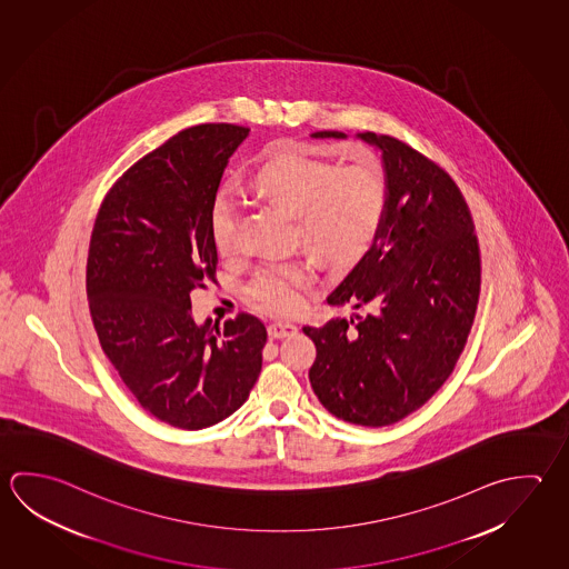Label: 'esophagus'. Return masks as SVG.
<instances>
[{
	"label": "esophagus",
	"instance_id": "esophagus-1",
	"mask_svg": "<svg viewBox=\"0 0 569 569\" xmlns=\"http://www.w3.org/2000/svg\"><path fill=\"white\" fill-rule=\"evenodd\" d=\"M297 327L292 322H272L269 325V337L270 339H284V337H292L297 335Z\"/></svg>",
	"mask_w": 569,
	"mask_h": 569
}]
</instances>
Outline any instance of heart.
<instances>
[{
  "label": "heart",
  "mask_w": 569,
  "mask_h": 569,
  "mask_svg": "<svg viewBox=\"0 0 569 569\" xmlns=\"http://www.w3.org/2000/svg\"><path fill=\"white\" fill-rule=\"evenodd\" d=\"M260 197L295 214L300 242L331 267H351L365 257L381 230L387 178L372 160L339 166L299 146L274 148L252 178ZM238 204L220 192L210 210V232L222 257L238 250ZM312 270L302 260L269 262L248 284L252 307L267 312L300 309Z\"/></svg>",
  "instance_id": "b5f03b06"
}]
</instances>
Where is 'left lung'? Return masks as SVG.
<instances>
[{
  "mask_svg": "<svg viewBox=\"0 0 569 569\" xmlns=\"http://www.w3.org/2000/svg\"><path fill=\"white\" fill-rule=\"evenodd\" d=\"M355 138L381 154L387 210L372 247L327 297L359 312L302 331L317 345L309 379L322 407L342 421L382 427L427 403L453 371L476 319L481 264L453 180L391 136Z\"/></svg>",
  "mask_w": 569,
  "mask_h": 569,
  "instance_id": "1",
  "label": "left lung"
}]
</instances>
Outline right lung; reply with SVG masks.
I'll use <instances>...</instances> for the list:
<instances>
[{
  "label": "right lung",
  "mask_w": 569,
  "mask_h": 569,
  "mask_svg": "<svg viewBox=\"0 0 569 569\" xmlns=\"http://www.w3.org/2000/svg\"><path fill=\"white\" fill-rule=\"evenodd\" d=\"M248 132L200 124L172 136L116 182L90 240L86 292L102 351L148 413L188 431L234 413L262 369L257 317L198 325L190 300L214 280L210 210Z\"/></svg>",
  "instance_id": "obj_1"
}]
</instances>
